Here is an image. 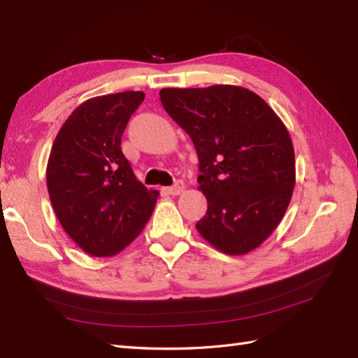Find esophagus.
<instances>
[{
    "label": "esophagus",
    "mask_w": 358,
    "mask_h": 358,
    "mask_svg": "<svg viewBox=\"0 0 358 358\" xmlns=\"http://www.w3.org/2000/svg\"><path fill=\"white\" fill-rule=\"evenodd\" d=\"M183 191H185V183H183V181H177V183H175L173 186L167 187V192H169L171 195H180Z\"/></svg>",
    "instance_id": "obj_1"
}]
</instances>
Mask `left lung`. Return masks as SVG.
<instances>
[{
  "label": "left lung",
  "mask_w": 358,
  "mask_h": 358,
  "mask_svg": "<svg viewBox=\"0 0 358 358\" xmlns=\"http://www.w3.org/2000/svg\"><path fill=\"white\" fill-rule=\"evenodd\" d=\"M159 100L199 155L208 212L196 231L227 255L257 249L292 199L295 155L285 123L262 96L240 86L166 87Z\"/></svg>",
  "instance_id": "1"
}]
</instances>
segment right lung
<instances>
[{"instance_id":"1","label":"right lung","mask_w":358,"mask_h":358,"mask_svg":"<svg viewBox=\"0 0 358 358\" xmlns=\"http://www.w3.org/2000/svg\"><path fill=\"white\" fill-rule=\"evenodd\" d=\"M144 92L126 90L89 98L59 129L45 181L66 234L92 257H112L138 237L154 212L158 191L135 178L121 152V135Z\"/></svg>"}]
</instances>
